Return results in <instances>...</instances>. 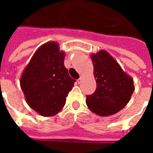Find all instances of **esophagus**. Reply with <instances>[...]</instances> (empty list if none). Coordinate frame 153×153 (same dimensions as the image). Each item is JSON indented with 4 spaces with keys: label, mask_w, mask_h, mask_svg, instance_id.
<instances>
[{
    "label": "esophagus",
    "mask_w": 153,
    "mask_h": 153,
    "mask_svg": "<svg viewBox=\"0 0 153 153\" xmlns=\"http://www.w3.org/2000/svg\"><path fill=\"white\" fill-rule=\"evenodd\" d=\"M82 81H83V77H80L79 79H78V83H82Z\"/></svg>",
    "instance_id": "34e87169"
}]
</instances>
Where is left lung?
<instances>
[{
	"label": "left lung",
	"mask_w": 153,
	"mask_h": 153,
	"mask_svg": "<svg viewBox=\"0 0 153 153\" xmlns=\"http://www.w3.org/2000/svg\"><path fill=\"white\" fill-rule=\"evenodd\" d=\"M97 88L86 103L91 111L100 116H109L123 109L134 91V80L122 70L106 51L91 55Z\"/></svg>",
	"instance_id": "obj_1"
}]
</instances>
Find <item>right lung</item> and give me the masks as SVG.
Returning a JSON list of instances; mask_svg holds the SVG:
<instances>
[{
    "mask_svg": "<svg viewBox=\"0 0 153 153\" xmlns=\"http://www.w3.org/2000/svg\"><path fill=\"white\" fill-rule=\"evenodd\" d=\"M65 51L56 42H47L35 51L20 78L26 102L42 116H53L65 104L75 80L64 65Z\"/></svg>",
    "mask_w": 153,
    "mask_h": 153,
    "instance_id": "obj_1",
    "label": "right lung"
}]
</instances>
